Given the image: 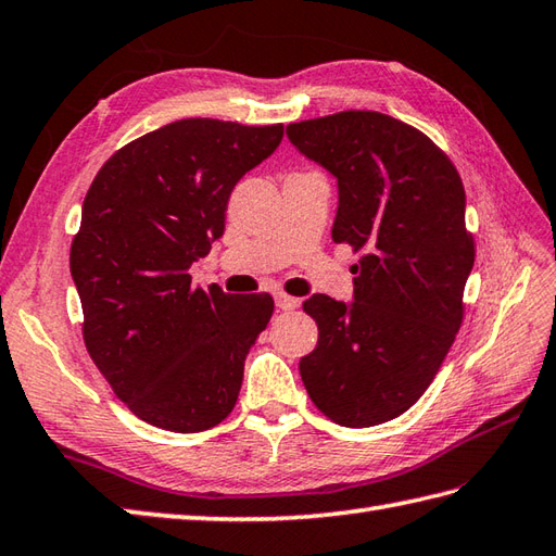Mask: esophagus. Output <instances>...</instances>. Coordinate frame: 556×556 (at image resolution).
<instances>
[{
	"label": "esophagus",
	"mask_w": 556,
	"mask_h": 556,
	"mask_svg": "<svg viewBox=\"0 0 556 556\" xmlns=\"http://www.w3.org/2000/svg\"><path fill=\"white\" fill-rule=\"evenodd\" d=\"M276 306L280 312H292V309H298V306H300V300L290 298V294H276Z\"/></svg>",
	"instance_id": "esophagus-1"
}]
</instances>
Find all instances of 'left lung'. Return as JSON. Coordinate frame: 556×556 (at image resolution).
I'll return each mask as SVG.
<instances>
[{
  "instance_id": "1",
  "label": "left lung",
  "mask_w": 556,
  "mask_h": 556,
  "mask_svg": "<svg viewBox=\"0 0 556 556\" xmlns=\"http://www.w3.org/2000/svg\"><path fill=\"white\" fill-rule=\"evenodd\" d=\"M288 138L338 180L332 240L364 252L354 302H304L318 326L304 388L340 426L386 424L426 392L462 326L476 258L462 178L428 135L378 111L290 123Z\"/></svg>"
}]
</instances>
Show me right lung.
<instances>
[{
    "instance_id": "add662e5",
    "label": "right lung",
    "mask_w": 556,
    "mask_h": 556,
    "mask_svg": "<svg viewBox=\"0 0 556 556\" xmlns=\"http://www.w3.org/2000/svg\"><path fill=\"white\" fill-rule=\"evenodd\" d=\"M280 140V123L182 118L121 147L85 194L71 244L83 340L147 424L200 433L238 402L244 356L274 298L192 288L190 266L224 236L238 180Z\"/></svg>"
}]
</instances>
